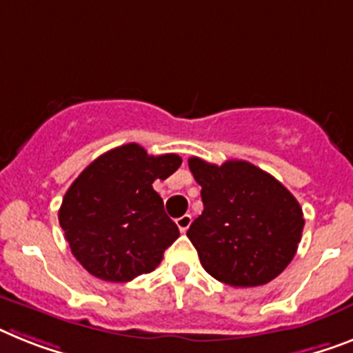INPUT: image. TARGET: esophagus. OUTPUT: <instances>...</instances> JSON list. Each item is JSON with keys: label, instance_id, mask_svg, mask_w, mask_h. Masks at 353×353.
I'll return each mask as SVG.
<instances>
[{"label": "esophagus", "instance_id": "1", "mask_svg": "<svg viewBox=\"0 0 353 353\" xmlns=\"http://www.w3.org/2000/svg\"><path fill=\"white\" fill-rule=\"evenodd\" d=\"M191 222H193V218H191V214H183V216L176 218V225H179L180 232L188 231L189 225H191Z\"/></svg>", "mask_w": 353, "mask_h": 353}]
</instances>
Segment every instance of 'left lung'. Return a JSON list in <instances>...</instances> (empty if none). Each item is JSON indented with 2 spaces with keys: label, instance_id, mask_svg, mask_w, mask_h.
Listing matches in <instances>:
<instances>
[{
  "label": "left lung",
  "instance_id": "obj_1",
  "mask_svg": "<svg viewBox=\"0 0 353 353\" xmlns=\"http://www.w3.org/2000/svg\"><path fill=\"white\" fill-rule=\"evenodd\" d=\"M189 170L202 188L203 211L188 238L203 269L231 287H258L281 274L305 225L294 194L245 160L216 165L191 157Z\"/></svg>",
  "mask_w": 353,
  "mask_h": 353
}]
</instances>
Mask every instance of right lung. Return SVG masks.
Returning <instances> with one entry per match:
<instances>
[{
  "label": "right lung",
  "instance_id": "1",
  "mask_svg": "<svg viewBox=\"0 0 353 353\" xmlns=\"http://www.w3.org/2000/svg\"><path fill=\"white\" fill-rule=\"evenodd\" d=\"M182 159L148 155L142 145H119L95 159L66 191L59 209L72 254L90 274L126 283L155 270L180 236L153 189Z\"/></svg>",
  "mask_w": 353,
  "mask_h": 353
}]
</instances>
